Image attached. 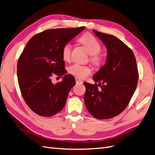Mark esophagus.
Listing matches in <instances>:
<instances>
[{
	"label": "esophagus",
	"instance_id": "obj_1",
	"mask_svg": "<svg viewBox=\"0 0 155 155\" xmlns=\"http://www.w3.org/2000/svg\"><path fill=\"white\" fill-rule=\"evenodd\" d=\"M75 80H76V82L77 84H81V83H83V81H81L80 79L77 78H76V79H75Z\"/></svg>",
	"mask_w": 155,
	"mask_h": 155
}]
</instances>
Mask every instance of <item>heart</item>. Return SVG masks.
<instances>
[{
  "mask_svg": "<svg viewBox=\"0 0 155 155\" xmlns=\"http://www.w3.org/2000/svg\"><path fill=\"white\" fill-rule=\"evenodd\" d=\"M79 41L85 45L91 55L90 60L95 65L100 64L102 58L99 55L101 51V45L95 38L91 35H85L81 36ZM72 52V45L67 43L62 49V57L65 61H70ZM68 72L78 79H85L91 74L92 70L89 66L79 64H74L68 68Z\"/></svg>",
  "mask_w": 155,
  "mask_h": 155,
  "instance_id": "obj_1",
  "label": "heart"
}]
</instances>
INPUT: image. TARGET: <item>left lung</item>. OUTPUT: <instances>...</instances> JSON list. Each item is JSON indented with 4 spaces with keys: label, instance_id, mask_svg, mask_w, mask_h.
<instances>
[{
    "label": "left lung",
    "instance_id": "8db88e82",
    "mask_svg": "<svg viewBox=\"0 0 155 155\" xmlns=\"http://www.w3.org/2000/svg\"><path fill=\"white\" fill-rule=\"evenodd\" d=\"M107 49L106 64L93 77L94 85L85 82V106L98 119H108L119 115L128 106L138 80L133 51L117 38L93 30Z\"/></svg>",
    "mask_w": 155,
    "mask_h": 155
}]
</instances>
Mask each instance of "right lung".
Returning a JSON list of instances; mask_svg holds the SVG:
<instances>
[{
    "mask_svg": "<svg viewBox=\"0 0 155 155\" xmlns=\"http://www.w3.org/2000/svg\"><path fill=\"white\" fill-rule=\"evenodd\" d=\"M84 28L44 31L32 37L21 54L17 67L19 86L24 100L36 114L51 117L64 107L76 81L72 75L66 74L62 49ZM53 74H64L63 81L54 84Z\"/></svg>",
    "mask_w": 155,
    "mask_h": 155,
    "instance_id": "1",
    "label": "right lung"
}]
</instances>
